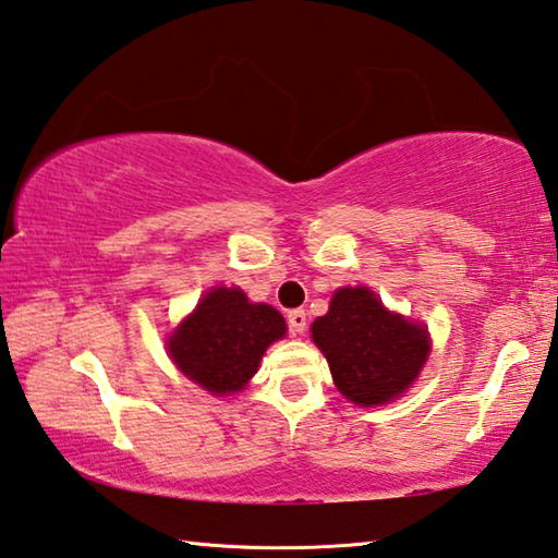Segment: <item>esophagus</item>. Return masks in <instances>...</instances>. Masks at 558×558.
Wrapping results in <instances>:
<instances>
[{"label": "esophagus", "mask_w": 558, "mask_h": 558, "mask_svg": "<svg viewBox=\"0 0 558 558\" xmlns=\"http://www.w3.org/2000/svg\"><path fill=\"white\" fill-rule=\"evenodd\" d=\"M287 324H289V333L291 336H301L306 330V314L301 308H294L287 314Z\"/></svg>", "instance_id": "esophagus-1"}]
</instances>
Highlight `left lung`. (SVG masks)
<instances>
[{
    "instance_id": "8db88e82",
    "label": "left lung",
    "mask_w": 558,
    "mask_h": 558,
    "mask_svg": "<svg viewBox=\"0 0 558 558\" xmlns=\"http://www.w3.org/2000/svg\"><path fill=\"white\" fill-rule=\"evenodd\" d=\"M311 333L340 395L360 407L392 402L414 383L428 357L426 330L389 314L365 287L338 289L328 314L314 320Z\"/></svg>"
}]
</instances>
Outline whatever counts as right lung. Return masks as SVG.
I'll return each mask as SVG.
<instances>
[{
	"label": "right lung",
	"mask_w": 558,
	"mask_h": 558,
	"mask_svg": "<svg viewBox=\"0 0 558 558\" xmlns=\"http://www.w3.org/2000/svg\"><path fill=\"white\" fill-rule=\"evenodd\" d=\"M287 324L277 308L250 304L240 289H213L169 338L175 367L213 395H232L250 383Z\"/></svg>",
	"instance_id": "obj_1"
}]
</instances>
